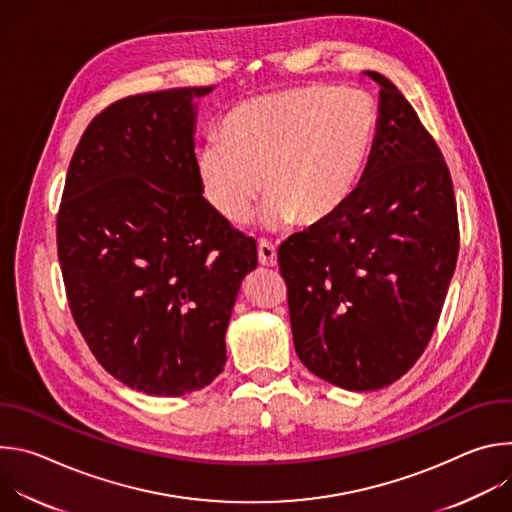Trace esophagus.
I'll use <instances>...</instances> for the list:
<instances>
[{
	"instance_id": "obj_1",
	"label": "esophagus",
	"mask_w": 512,
	"mask_h": 512,
	"mask_svg": "<svg viewBox=\"0 0 512 512\" xmlns=\"http://www.w3.org/2000/svg\"><path fill=\"white\" fill-rule=\"evenodd\" d=\"M257 253H259L261 265H265V267H275L277 265V249L269 241L261 239L259 245H257Z\"/></svg>"
}]
</instances>
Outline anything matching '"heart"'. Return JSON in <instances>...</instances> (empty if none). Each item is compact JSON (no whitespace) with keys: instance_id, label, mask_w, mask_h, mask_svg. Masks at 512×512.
Listing matches in <instances>:
<instances>
[{"instance_id":"heart-1","label":"heart","mask_w":512,"mask_h":512,"mask_svg":"<svg viewBox=\"0 0 512 512\" xmlns=\"http://www.w3.org/2000/svg\"><path fill=\"white\" fill-rule=\"evenodd\" d=\"M379 109L369 93L304 85L237 105L196 152V172L210 206L245 225L263 192L267 223L322 225L358 192L379 137Z\"/></svg>"}]
</instances>
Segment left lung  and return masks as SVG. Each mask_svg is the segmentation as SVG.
<instances>
[{"label": "left lung", "instance_id": "8db88e82", "mask_svg": "<svg viewBox=\"0 0 512 512\" xmlns=\"http://www.w3.org/2000/svg\"><path fill=\"white\" fill-rule=\"evenodd\" d=\"M379 137L358 192L277 253L294 346L348 391L401 379L440 320L460 249L448 164L403 93L379 72Z\"/></svg>", "mask_w": 512, "mask_h": 512}]
</instances>
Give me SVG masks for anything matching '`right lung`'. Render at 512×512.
I'll list each match as a JSON object with an SVG mask.
<instances>
[{
  "mask_svg": "<svg viewBox=\"0 0 512 512\" xmlns=\"http://www.w3.org/2000/svg\"><path fill=\"white\" fill-rule=\"evenodd\" d=\"M182 87L119 99L85 129L56 216L68 306L123 385L180 397L227 362L225 334L257 245L202 196L194 99Z\"/></svg>",
  "mask_w": 512,
  "mask_h": 512,
  "instance_id": "obj_1",
  "label": "right lung"
}]
</instances>
